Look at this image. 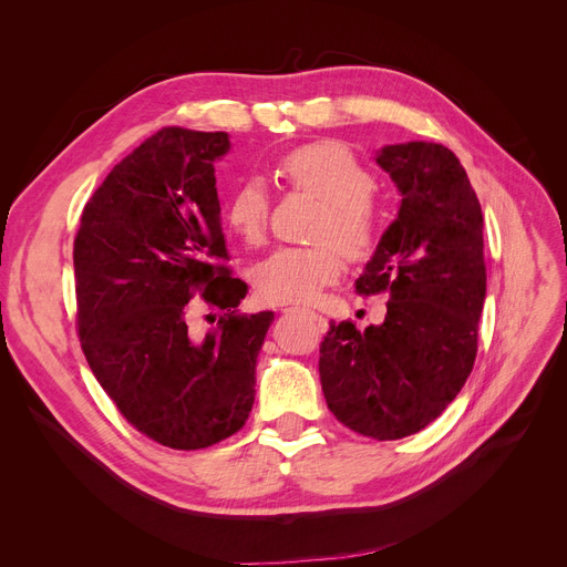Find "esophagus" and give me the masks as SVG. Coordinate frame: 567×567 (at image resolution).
<instances>
[{
  "label": "esophagus",
  "instance_id": "34e87169",
  "mask_svg": "<svg viewBox=\"0 0 567 567\" xmlns=\"http://www.w3.org/2000/svg\"><path fill=\"white\" fill-rule=\"evenodd\" d=\"M282 312H306V315H310L315 321H319V323L323 321V319H321V317H319L315 310H308V308H285Z\"/></svg>",
  "mask_w": 567,
  "mask_h": 567
}]
</instances>
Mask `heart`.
<instances>
[{"mask_svg": "<svg viewBox=\"0 0 567 567\" xmlns=\"http://www.w3.org/2000/svg\"><path fill=\"white\" fill-rule=\"evenodd\" d=\"M278 174L293 190H303L321 202L312 227L315 246H287L264 257L252 268V285L266 303H308L321 287L342 274L338 248L349 259L372 252L379 234V212L372 199L374 178L368 167L336 142H312L293 148L280 163ZM268 190L257 176L238 184L227 204L225 223L248 246L264 241L268 225ZM330 244L326 245L324 241Z\"/></svg>", "mask_w": 567, "mask_h": 567, "instance_id": "b5f03b06", "label": "heart"}]
</instances>
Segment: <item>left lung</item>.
<instances>
[{
    "label": "left lung",
    "mask_w": 567,
    "mask_h": 567,
    "mask_svg": "<svg viewBox=\"0 0 567 567\" xmlns=\"http://www.w3.org/2000/svg\"><path fill=\"white\" fill-rule=\"evenodd\" d=\"M377 165L402 202L355 291L385 293L383 323H331L319 347L321 391L336 419L377 441L421 432L468 379L487 274L483 212L449 146L385 144Z\"/></svg>",
    "instance_id": "8db88e82"
}]
</instances>
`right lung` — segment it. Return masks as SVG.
I'll return each instance as SVG.
<instances>
[{
    "label": "right lung",
    "instance_id": "add662e5",
    "mask_svg": "<svg viewBox=\"0 0 567 567\" xmlns=\"http://www.w3.org/2000/svg\"><path fill=\"white\" fill-rule=\"evenodd\" d=\"M227 152V133L158 131L105 176L73 246L86 363L124 419L174 451L208 449L246 425L274 323V312H236L248 285L220 264L214 163ZM197 302L221 312L204 337L192 329Z\"/></svg>",
    "mask_w": 567,
    "mask_h": 567
}]
</instances>
